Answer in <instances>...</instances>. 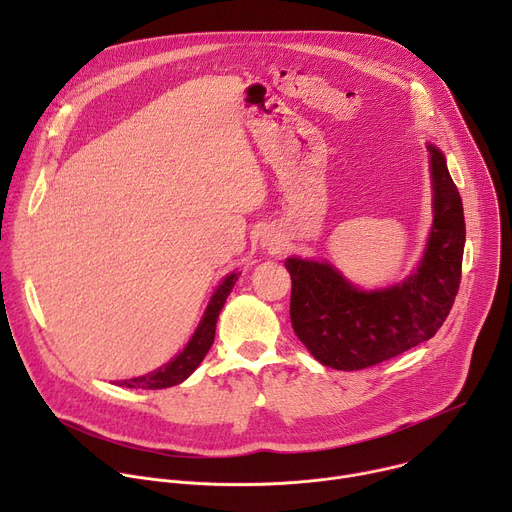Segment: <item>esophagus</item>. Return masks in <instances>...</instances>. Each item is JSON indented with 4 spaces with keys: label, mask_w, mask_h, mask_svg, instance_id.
<instances>
[{
    "label": "esophagus",
    "mask_w": 512,
    "mask_h": 512,
    "mask_svg": "<svg viewBox=\"0 0 512 512\" xmlns=\"http://www.w3.org/2000/svg\"><path fill=\"white\" fill-rule=\"evenodd\" d=\"M263 243H265L269 249H273V251H279V241H277V239H265Z\"/></svg>",
    "instance_id": "34e87169"
}]
</instances>
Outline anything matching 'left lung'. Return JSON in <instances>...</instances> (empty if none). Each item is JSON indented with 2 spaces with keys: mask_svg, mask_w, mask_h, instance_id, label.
<instances>
[{
  "mask_svg": "<svg viewBox=\"0 0 512 512\" xmlns=\"http://www.w3.org/2000/svg\"><path fill=\"white\" fill-rule=\"evenodd\" d=\"M433 227L423 259L405 281L362 291L330 263L289 257V318L316 360L338 371L369 369L425 340L446 322L462 279L466 223L444 154L427 145Z\"/></svg>",
  "mask_w": 512,
  "mask_h": 512,
  "instance_id": "obj_1",
  "label": "left lung"
}]
</instances>
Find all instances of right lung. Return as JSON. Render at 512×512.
<instances>
[{"label":"right lung","instance_id":"right-lung-1","mask_svg":"<svg viewBox=\"0 0 512 512\" xmlns=\"http://www.w3.org/2000/svg\"><path fill=\"white\" fill-rule=\"evenodd\" d=\"M239 273H231L223 279V283L216 287L214 296L210 298V304L192 336V340L186 344V348L164 367H160L158 371L143 375V377H135V379H127L117 383L119 387H129V389H166V387H174L180 385L182 381H186L194 371L198 364L202 362V358L206 356V352L210 350L212 342H214V330H216V320L218 314H221L233 285L237 283Z\"/></svg>","mask_w":512,"mask_h":512}]
</instances>
